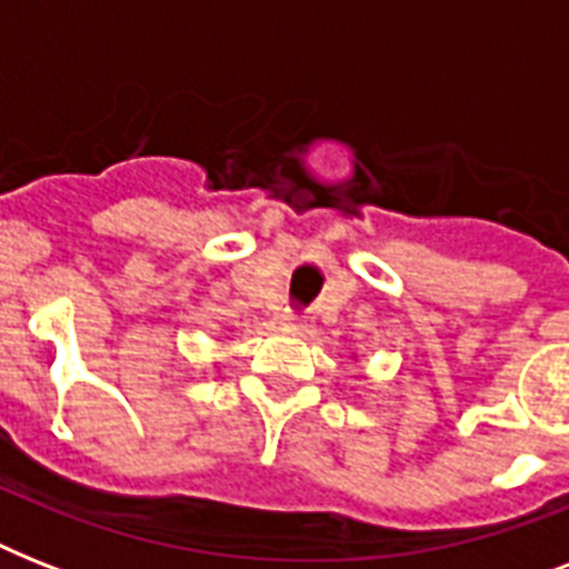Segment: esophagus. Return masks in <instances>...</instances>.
Masks as SVG:
<instances>
[{
  "label": "esophagus",
  "mask_w": 569,
  "mask_h": 569,
  "mask_svg": "<svg viewBox=\"0 0 569 569\" xmlns=\"http://www.w3.org/2000/svg\"><path fill=\"white\" fill-rule=\"evenodd\" d=\"M277 325H280L286 333H307V328H310L303 316H298V312H289V310L277 316Z\"/></svg>",
  "instance_id": "34e87169"
}]
</instances>
